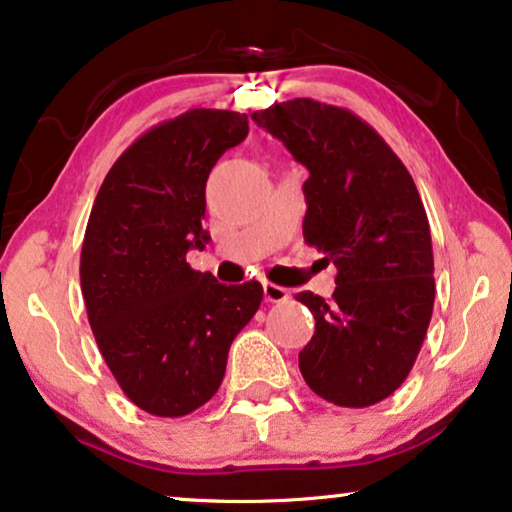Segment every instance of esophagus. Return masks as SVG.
<instances>
[{
    "label": "esophagus",
    "mask_w": 512,
    "mask_h": 512,
    "mask_svg": "<svg viewBox=\"0 0 512 512\" xmlns=\"http://www.w3.org/2000/svg\"><path fill=\"white\" fill-rule=\"evenodd\" d=\"M263 296L268 303H284L286 298H289V291L284 289V286H277L272 282H263Z\"/></svg>",
    "instance_id": "1"
}]
</instances>
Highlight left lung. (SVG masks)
<instances>
[{"mask_svg":"<svg viewBox=\"0 0 512 512\" xmlns=\"http://www.w3.org/2000/svg\"><path fill=\"white\" fill-rule=\"evenodd\" d=\"M251 118L310 172L303 237L338 268L331 300L296 296L317 321L298 354L300 373L328 403H380L415 366L436 298L431 228L415 181L349 109L296 97Z\"/></svg>","mask_w":512,"mask_h":512,"instance_id":"obj_1","label":"left lung"}]
</instances>
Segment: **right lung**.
<instances>
[{"instance_id": "add662e5", "label": "right lung", "mask_w": 512, "mask_h": 512, "mask_svg": "<svg viewBox=\"0 0 512 512\" xmlns=\"http://www.w3.org/2000/svg\"><path fill=\"white\" fill-rule=\"evenodd\" d=\"M247 132V114L188 109L137 137L97 191L81 247L83 300L111 375L149 415L205 405L235 335L261 307L254 279L226 286L186 263L188 249L209 242V172Z\"/></svg>"}]
</instances>
